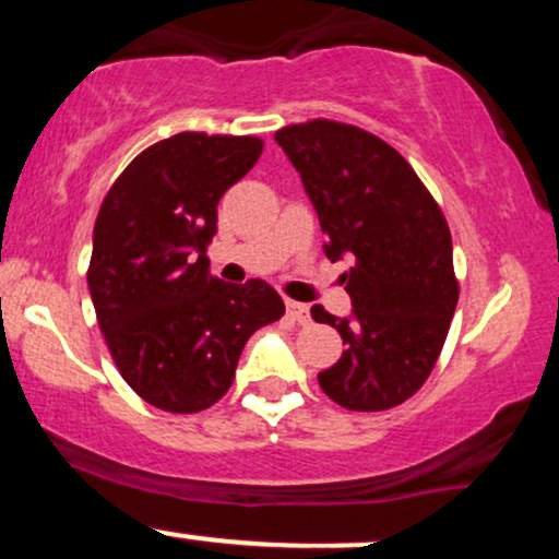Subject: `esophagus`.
<instances>
[{
  "label": "esophagus",
  "mask_w": 559,
  "mask_h": 559,
  "mask_svg": "<svg viewBox=\"0 0 559 559\" xmlns=\"http://www.w3.org/2000/svg\"><path fill=\"white\" fill-rule=\"evenodd\" d=\"M286 312L294 323H310V307L301 305V301H286Z\"/></svg>",
  "instance_id": "esophagus-1"
}]
</instances>
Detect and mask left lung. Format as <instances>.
Here are the masks:
<instances>
[{
	"label": "left lung",
	"mask_w": 559,
	"mask_h": 559,
	"mask_svg": "<svg viewBox=\"0 0 559 559\" xmlns=\"http://www.w3.org/2000/svg\"><path fill=\"white\" fill-rule=\"evenodd\" d=\"M275 141L329 236V260L355 258L342 275L352 316L312 307L346 344L318 373L320 389L357 413L396 407L431 376L457 307L444 213L407 159L362 128L320 118L281 128Z\"/></svg>",
	"instance_id": "8db88e82"
}]
</instances>
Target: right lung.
Segmentation results:
<instances>
[{"instance_id": "obj_1", "label": "right lung", "mask_w": 559, "mask_h": 559, "mask_svg": "<svg viewBox=\"0 0 559 559\" xmlns=\"http://www.w3.org/2000/svg\"><path fill=\"white\" fill-rule=\"evenodd\" d=\"M260 155L258 136L176 133L120 173L96 215L86 278L102 336L128 386L165 413L213 407L247 338L286 312L265 281L207 271L217 202Z\"/></svg>"}]
</instances>
